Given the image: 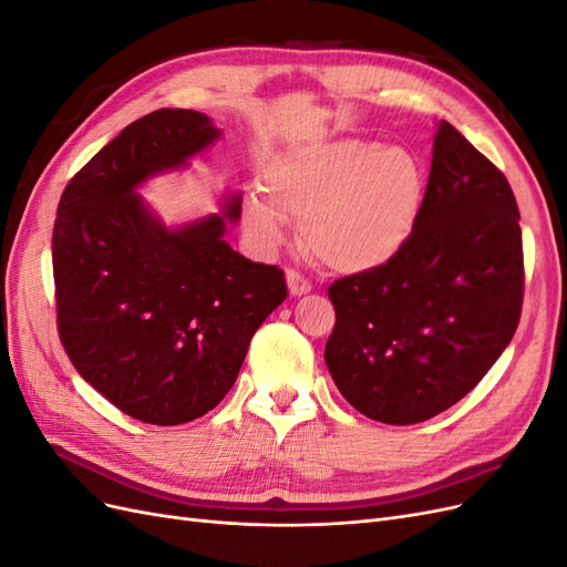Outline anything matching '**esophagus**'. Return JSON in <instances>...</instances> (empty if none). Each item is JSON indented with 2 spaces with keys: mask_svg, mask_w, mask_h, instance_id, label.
<instances>
[{
  "mask_svg": "<svg viewBox=\"0 0 567 567\" xmlns=\"http://www.w3.org/2000/svg\"><path fill=\"white\" fill-rule=\"evenodd\" d=\"M286 281H288L290 296H307L312 290L310 279H305L302 274L296 271V269H286Z\"/></svg>",
  "mask_w": 567,
  "mask_h": 567,
  "instance_id": "34e87169",
  "label": "esophagus"
}]
</instances>
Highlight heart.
<instances>
[{"instance_id": "1", "label": "heart", "mask_w": 567, "mask_h": 567, "mask_svg": "<svg viewBox=\"0 0 567 567\" xmlns=\"http://www.w3.org/2000/svg\"><path fill=\"white\" fill-rule=\"evenodd\" d=\"M423 173L414 153L338 140L290 151L265 169V194H248L244 225L257 244H284L288 217L319 262L357 274L383 267L416 229Z\"/></svg>"}]
</instances>
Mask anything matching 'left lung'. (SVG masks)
Wrapping results in <instances>:
<instances>
[{
	"label": "left lung",
	"instance_id": "left-lung-1",
	"mask_svg": "<svg viewBox=\"0 0 567 567\" xmlns=\"http://www.w3.org/2000/svg\"><path fill=\"white\" fill-rule=\"evenodd\" d=\"M518 219L502 169L442 120L409 244L329 286L336 326L323 359L359 414L421 423L483 381L520 321Z\"/></svg>",
	"mask_w": 567,
	"mask_h": 567
}]
</instances>
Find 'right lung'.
<instances>
[{"label": "right lung", "instance_id": "obj_1", "mask_svg": "<svg viewBox=\"0 0 567 567\" xmlns=\"http://www.w3.org/2000/svg\"><path fill=\"white\" fill-rule=\"evenodd\" d=\"M217 136L198 111H153L68 182L56 210L63 350L111 404L153 425L188 423L225 400L250 338L288 296L277 265L250 262L225 241L238 198L225 217L165 229L134 194Z\"/></svg>", "mask_w": 567, "mask_h": 567}]
</instances>
